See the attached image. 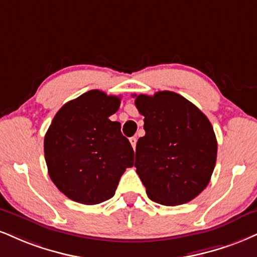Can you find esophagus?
<instances>
[{
  "label": "esophagus",
  "instance_id": "34e87169",
  "mask_svg": "<svg viewBox=\"0 0 257 257\" xmlns=\"http://www.w3.org/2000/svg\"><path fill=\"white\" fill-rule=\"evenodd\" d=\"M129 141H131V144H132V146H133V148H134V150H135V147H137V138H134V137H133V138H131V139H129Z\"/></svg>",
  "mask_w": 257,
  "mask_h": 257
}]
</instances>
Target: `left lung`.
Segmentation results:
<instances>
[{
    "label": "left lung",
    "mask_w": 257,
    "mask_h": 257,
    "mask_svg": "<svg viewBox=\"0 0 257 257\" xmlns=\"http://www.w3.org/2000/svg\"><path fill=\"white\" fill-rule=\"evenodd\" d=\"M133 97L145 117L146 134L138 140L135 168L148 197L165 206L189 202L209 183L217 162L211 122L175 92Z\"/></svg>",
    "instance_id": "left-lung-1"
}]
</instances>
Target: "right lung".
<instances>
[{
  "label": "right lung",
  "instance_id": "right-lung-1",
  "mask_svg": "<svg viewBox=\"0 0 257 257\" xmlns=\"http://www.w3.org/2000/svg\"><path fill=\"white\" fill-rule=\"evenodd\" d=\"M120 98L99 89L86 92L58 110L44 138L51 181L70 200L97 205L115 195L120 176L134 165V151L109 119Z\"/></svg>",
  "mask_w": 257,
  "mask_h": 257
}]
</instances>
